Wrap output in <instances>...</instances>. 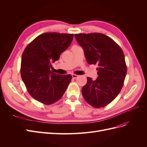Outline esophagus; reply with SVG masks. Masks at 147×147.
Instances as JSON below:
<instances>
[{"mask_svg": "<svg viewBox=\"0 0 147 147\" xmlns=\"http://www.w3.org/2000/svg\"><path fill=\"white\" fill-rule=\"evenodd\" d=\"M72 78H74V79H75V78H77L78 77V75H76V74H72Z\"/></svg>", "mask_w": 147, "mask_h": 147, "instance_id": "esophagus-1", "label": "esophagus"}]
</instances>
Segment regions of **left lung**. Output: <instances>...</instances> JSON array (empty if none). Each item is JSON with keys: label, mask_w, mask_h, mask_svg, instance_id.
<instances>
[{"label": "left lung", "mask_w": 147, "mask_h": 147, "mask_svg": "<svg viewBox=\"0 0 147 147\" xmlns=\"http://www.w3.org/2000/svg\"><path fill=\"white\" fill-rule=\"evenodd\" d=\"M75 37L83 48L87 63L98 65V77L95 80L87 77L83 96L93 107H104L116 98L124 84L127 67L123 51L103 34H78Z\"/></svg>", "instance_id": "1"}]
</instances>
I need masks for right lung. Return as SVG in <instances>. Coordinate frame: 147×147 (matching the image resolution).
<instances>
[{
  "label": "right lung",
  "mask_w": 147,
  "mask_h": 147,
  "mask_svg": "<svg viewBox=\"0 0 147 147\" xmlns=\"http://www.w3.org/2000/svg\"><path fill=\"white\" fill-rule=\"evenodd\" d=\"M74 34L46 32L38 35L26 47L21 57V76L34 99L45 105L59 100L67 90L72 75L51 72V63L67 48Z\"/></svg>",
  "instance_id": "1"
}]
</instances>
